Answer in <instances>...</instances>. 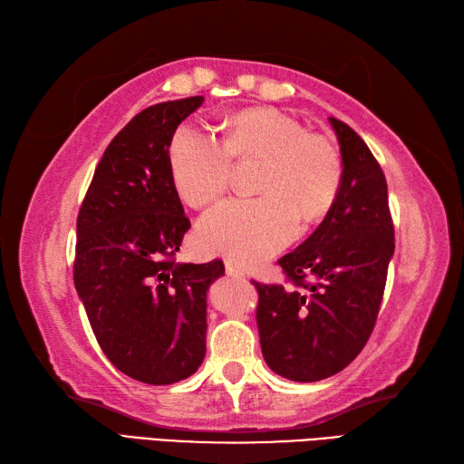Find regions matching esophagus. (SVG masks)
I'll use <instances>...</instances> for the list:
<instances>
[{"label":"esophagus","instance_id":"34e87169","mask_svg":"<svg viewBox=\"0 0 464 464\" xmlns=\"http://www.w3.org/2000/svg\"><path fill=\"white\" fill-rule=\"evenodd\" d=\"M226 274L230 277H244V271L240 267H236V264L232 262H226Z\"/></svg>","mask_w":464,"mask_h":464}]
</instances>
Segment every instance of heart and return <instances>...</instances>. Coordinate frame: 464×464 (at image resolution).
<instances>
[{
  "label": "heart",
  "instance_id": "obj_1",
  "mask_svg": "<svg viewBox=\"0 0 464 464\" xmlns=\"http://www.w3.org/2000/svg\"><path fill=\"white\" fill-rule=\"evenodd\" d=\"M232 161H262V197L228 200L198 222V244L246 267L264 264L304 226L333 208L343 187V155L333 138L307 131L276 108L238 111L217 135L185 123L169 143V171L180 198L193 207L217 202L230 185Z\"/></svg>",
  "mask_w": 464,
  "mask_h": 464
}]
</instances>
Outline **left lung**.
Wrapping results in <instances>:
<instances>
[{"mask_svg": "<svg viewBox=\"0 0 464 464\" xmlns=\"http://www.w3.org/2000/svg\"><path fill=\"white\" fill-rule=\"evenodd\" d=\"M331 123L344 165L341 193L319 228L277 259L289 285L252 281L264 360L293 382L329 378L360 354L376 326L395 247L380 163L348 123Z\"/></svg>", "mask_w": 464, "mask_h": 464, "instance_id": "8db88e82", "label": "left lung"}]
</instances>
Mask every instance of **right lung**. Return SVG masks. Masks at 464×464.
<instances>
[{
  "label": "right lung",
  "mask_w": 464,
  "mask_h": 464,
  "mask_svg": "<svg viewBox=\"0 0 464 464\" xmlns=\"http://www.w3.org/2000/svg\"><path fill=\"white\" fill-rule=\"evenodd\" d=\"M202 96L133 116L106 147L76 218L74 287L100 348L153 386L195 374L207 354V291L222 259L177 264L190 220L169 171V143Z\"/></svg>",
  "instance_id": "add662e5"
}]
</instances>
